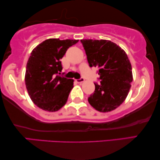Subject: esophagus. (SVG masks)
Instances as JSON below:
<instances>
[{"label":"esophagus","mask_w":160,"mask_h":160,"mask_svg":"<svg viewBox=\"0 0 160 160\" xmlns=\"http://www.w3.org/2000/svg\"><path fill=\"white\" fill-rule=\"evenodd\" d=\"M76 82H77V83H82L84 82V78L82 77V78H78V79H76Z\"/></svg>","instance_id":"obj_1"}]
</instances>
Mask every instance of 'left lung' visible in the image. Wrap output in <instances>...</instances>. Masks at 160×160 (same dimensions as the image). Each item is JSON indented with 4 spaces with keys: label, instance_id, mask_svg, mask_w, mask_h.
Masks as SVG:
<instances>
[{
    "label": "left lung",
    "instance_id": "left-lung-1",
    "mask_svg": "<svg viewBox=\"0 0 160 160\" xmlns=\"http://www.w3.org/2000/svg\"><path fill=\"white\" fill-rule=\"evenodd\" d=\"M90 67L98 68L100 83L88 103L100 112L118 108L126 98L132 82V67L123 49L106 40H81Z\"/></svg>",
    "mask_w": 160,
    "mask_h": 160
}]
</instances>
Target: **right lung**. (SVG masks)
Wrapping results in <instances>:
<instances>
[{"label": "right lung", "instance_id": "add662e5", "mask_svg": "<svg viewBox=\"0 0 160 160\" xmlns=\"http://www.w3.org/2000/svg\"><path fill=\"white\" fill-rule=\"evenodd\" d=\"M78 40L52 38L33 49L27 63L25 85L31 100L44 111L54 112L67 103L74 80L61 74V59ZM64 74V73H63Z\"/></svg>", "mask_w": 160, "mask_h": 160}]
</instances>
